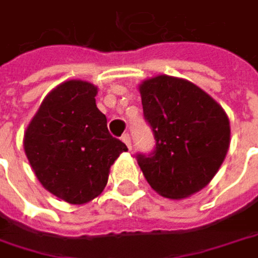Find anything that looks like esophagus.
<instances>
[{
    "label": "esophagus",
    "instance_id": "esophagus-1",
    "mask_svg": "<svg viewBox=\"0 0 258 258\" xmlns=\"http://www.w3.org/2000/svg\"><path fill=\"white\" fill-rule=\"evenodd\" d=\"M122 142L128 146V149H131V136H130L128 133H125V134L122 136Z\"/></svg>",
    "mask_w": 258,
    "mask_h": 258
}]
</instances>
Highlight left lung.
I'll return each instance as SVG.
<instances>
[{"label": "left lung", "mask_w": 258, "mask_h": 258, "mask_svg": "<svg viewBox=\"0 0 258 258\" xmlns=\"http://www.w3.org/2000/svg\"><path fill=\"white\" fill-rule=\"evenodd\" d=\"M143 116L155 139L151 154H137L145 179L161 196L183 199L206 186L230 145L223 107L194 83L157 76L140 85Z\"/></svg>", "instance_id": "1"}]
</instances>
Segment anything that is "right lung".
I'll return each mask as SVG.
<instances>
[{
	"mask_svg": "<svg viewBox=\"0 0 258 258\" xmlns=\"http://www.w3.org/2000/svg\"><path fill=\"white\" fill-rule=\"evenodd\" d=\"M97 88L83 80L56 86L28 125L25 154L41 185L56 197L83 205L106 186L109 169L127 151L107 130L95 104Z\"/></svg>",
	"mask_w": 258,
	"mask_h": 258,
	"instance_id": "1",
	"label": "right lung"
}]
</instances>
